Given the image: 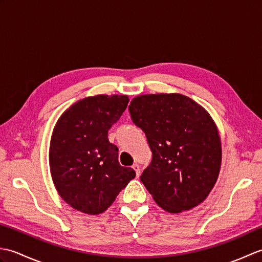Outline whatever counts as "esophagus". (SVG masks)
I'll return each mask as SVG.
<instances>
[{
	"mask_svg": "<svg viewBox=\"0 0 262 262\" xmlns=\"http://www.w3.org/2000/svg\"><path fill=\"white\" fill-rule=\"evenodd\" d=\"M133 169L135 170V172H136V176H137V177H140V174H141V166L138 165V164H134V165H133Z\"/></svg>",
	"mask_w": 262,
	"mask_h": 262,
	"instance_id": "34e87169",
	"label": "esophagus"
}]
</instances>
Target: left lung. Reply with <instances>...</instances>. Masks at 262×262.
Here are the masks:
<instances>
[{
  "instance_id": "obj_1",
  "label": "left lung",
  "mask_w": 262,
  "mask_h": 262,
  "mask_svg": "<svg viewBox=\"0 0 262 262\" xmlns=\"http://www.w3.org/2000/svg\"><path fill=\"white\" fill-rule=\"evenodd\" d=\"M128 109L153 153L141 181L155 203L173 214L202 204L222 163L220 133L208 111L180 93L142 94Z\"/></svg>"
}]
</instances>
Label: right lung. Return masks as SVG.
Listing matches in <instances>:
<instances>
[{
  "label": "right lung",
  "mask_w": 262,
  "mask_h": 262,
  "mask_svg": "<svg viewBox=\"0 0 262 262\" xmlns=\"http://www.w3.org/2000/svg\"><path fill=\"white\" fill-rule=\"evenodd\" d=\"M128 96L79 100L54 127L49 168L58 194L71 207L89 215L103 213L136 173L118 162V148L108 130L124 113Z\"/></svg>",
  "instance_id": "obj_1"
}]
</instances>
